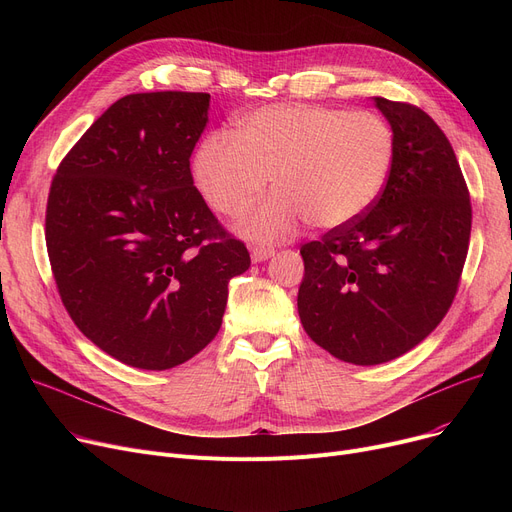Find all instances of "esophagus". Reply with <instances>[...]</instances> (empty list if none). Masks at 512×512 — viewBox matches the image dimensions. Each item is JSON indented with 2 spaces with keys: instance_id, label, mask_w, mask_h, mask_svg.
<instances>
[{
  "instance_id": "34e87169",
  "label": "esophagus",
  "mask_w": 512,
  "mask_h": 512,
  "mask_svg": "<svg viewBox=\"0 0 512 512\" xmlns=\"http://www.w3.org/2000/svg\"><path fill=\"white\" fill-rule=\"evenodd\" d=\"M274 253H276V251H274L272 247H261V245H253V247H251V259H253L255 263H261V261H265V259H270Z\"/></svg>"
}]
</instances>
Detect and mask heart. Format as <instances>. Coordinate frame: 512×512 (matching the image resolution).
Segmentation results:
<instances>
[{
  "label": "heart",
  "instance_id": "heart-1",
  "mask_svg": "<svg viewBox=\"0 0 512 512\" xmlns=\"http://www.w3.org/2000/svg\"><path fill=\"white\" fill-rule=\"evenodd\" d=\"M396 161V132L375 112L280 103L238 122V137L215 130L195 159L205 201L240 218L270 178L276 195L245 220L257 240H282L303 220L334 230L357 222L378 203Z\"/></svg>",
  "mask_w": 512,
  "mask_h": 512
}]
</instances>
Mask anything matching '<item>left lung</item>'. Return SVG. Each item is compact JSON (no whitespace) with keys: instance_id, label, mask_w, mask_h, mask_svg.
Segmentation results:
<instances>
[{"instance_id":"left-lung-1","label":"left lung","mask_w":512,"mask_h":512,"mask_svg":"<svg viewBox=\"0 0 512 512\" xmlns=\"http://www.w3.org/2000/svg\"><path fill=\"white\" fill-rule=\"evenodd\" d=\"M396 132L392 176L357 222L301 247L299 315L340 361L380 365L436 330L459 290L471 199L440 126L421 107L375 97Z\"/></svg>"}]
</instances>
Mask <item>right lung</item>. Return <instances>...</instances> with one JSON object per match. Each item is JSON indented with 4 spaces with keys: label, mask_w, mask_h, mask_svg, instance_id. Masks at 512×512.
Listing matches in <instances>:
<instances>
[{
    "label": "right lung",
    "mask_w": 512,
    "mask_h": 512,
    "mask_svg": "<svg viewBox=\"0 0 512 512\" xmlns=\"http://www.w3.org/2000/svg\"><path fill=\"white\" fill-rule=\"evenodd\" d=\"M209 93L118 99L60 161L45 242L60 299L103 353L176 367L215 338L230 278L251 265L193 184Z\"/></svg>",
    "instance_id": "add662e5"
}]
</instances>
